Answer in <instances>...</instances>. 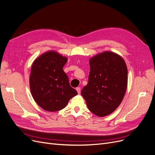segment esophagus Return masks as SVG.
I'll list each match as a JSON object with an SVG mask.
<instances>
[{
	"instance_id": "obj_1",
	"label": "esophagus",
	"mask_w": 155,
	"mask_h": 155,
	"mask_svg": "<svg viewBox=\"0 0 155 155\" xmlns=\"http://www.w3.org/2000/svg\"><path fill=\"white\" fill-rule=\"evenodd\" d=\"M76 90L77 91L78 93V94H79L81 93V88H80V87H77V88H76Z\"/></svg>"
}]
</instances>
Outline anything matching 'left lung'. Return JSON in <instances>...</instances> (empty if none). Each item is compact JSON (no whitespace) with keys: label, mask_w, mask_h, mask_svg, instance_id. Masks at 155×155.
I'll list each match as a JSON object with an SVG mask.
<instances>
[{"label":"left lung","mask_w":155,"mask_h":155,"mask_svg":"<svg viewBox=\"0 0 155 155\" xmlns=\"http://www.w3.org/2000/svg\"><path fill=\"white\" fill-rule=\"evenodd\" d=\"M87 85L81 95L88 109L97 116L114 112L122 101L127 85V68L123 58L110 51L90 59Z\"/></svg>","instance_id":"1"}]
</instances>
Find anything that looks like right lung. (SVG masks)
Instances as JSON below:
<instances>
[{"label":"right lung","instance_id":"right-lung-1","mask_svg":"<svg viewBox=\"0 0 155 155\" xmlns=\"http://www.w3.org/2000/svg\"><path fill=\"white\" fill-rule=\"evenodd\" d=\"M67 62V58L50 51L33 63L30 77L31 93L37 104L45 110H61L70 98L78 94L63 70Z\"/></svg>","mask_w":155,"mask_h":155}]
</instances>
